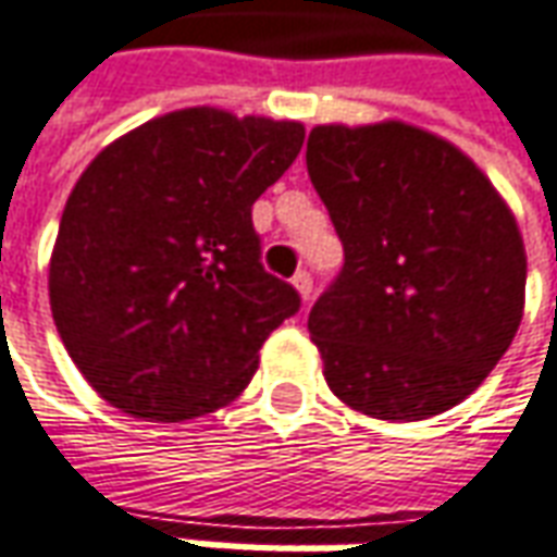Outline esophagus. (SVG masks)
<instances>
[{
  "instance_id": "obj_1",
  "label": "esophagus",
  "mask_w": 557,
  "mask_h": 557,
  "mask_svg": "<svg viewBox=\"0 0 557 557\" xmlns=\"http://www.w3.org/2000/svg\"><path fill=\"white\" fill-rule=\"evenodd\" d=\"M293 286H295V289H298V295H301V298L308 301L310 293H313V277H310L308 268H301V271L295 274V277H293Z\"/></svg>"
}]
</instances>
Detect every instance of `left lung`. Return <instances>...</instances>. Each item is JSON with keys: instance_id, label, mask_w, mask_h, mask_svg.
I'll list each match as a JSON object with an SVG mask.
<instances>
[{"instance_id": "left-lung-1", "label": "left lung", "mask_w": 557, "mask_h": 557, "mask_svg": "<svg viewBox=\"0 0 557 557\" xmlns=\"http://www.w3.org/2000/svg\"><path fill=\"white\" fill-rule=\"evenodd\" d=\"M308 176L344 247L308 317L329 389L381 421L467 399L524 310V244L497 188L403 121L313 127Z\"/></svg>"}]
</instances>
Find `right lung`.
<instances>
[{
	"label": "right lung",
	"mask_w": 557,
	"mask_h": 557,
	"mask_svg": "<svg viewBox=\"0 0 557 557\" xmlns=\"http://www.w3.org/2000/svg\"><path fill=\"white\" fill-rule=\"evenodd\" d=\"M305 143L295 121L183 109L106 146L72 188L48 295L78 372L109 406L180 423L228 406L301 308L268 274L252 203Z\"/></svg>",
	"instance_id": "1"
}]
</instances>
